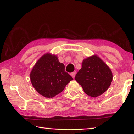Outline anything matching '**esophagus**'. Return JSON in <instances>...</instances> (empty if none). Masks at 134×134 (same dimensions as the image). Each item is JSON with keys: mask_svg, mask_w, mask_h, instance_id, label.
I'll return each instance as SVG.
<instances>
[{"mask_svg": "<svg viewBox=\"0 0 134 134\" xmlns=\"http://www.w3.org/2000/svg\"><path fill=\"white\" fill-rule=\"evenodd\" d=\"M75 75H76V72H75V71H74V72H71V75L72 76V77L73 78H75Z\"/></svg>", "mask_w": 134, "mask_h": 134, "instance_id": "obj_1", "label": "esophagus"}]
</instances>
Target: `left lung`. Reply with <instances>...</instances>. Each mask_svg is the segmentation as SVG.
Wrapping results in <instances>:
<instances>
[{
	"label": "left lung",
	"instance_id": "8db88e82",
	"mask_svg": "<svg viewBox=\"0 0 134 134\" xmlns=\"http://www.w3.org/2000/svg\"><path fill=\"white\" fill-rule=\"evenodd\" d=\"M110 69L97 55L84 59L82 68L75 77L84 92L88 96L96 97L106 92L112 81Z\"/></svg>",
	"mask_w": 134,
	"mask_h": 134
}]
</instances>
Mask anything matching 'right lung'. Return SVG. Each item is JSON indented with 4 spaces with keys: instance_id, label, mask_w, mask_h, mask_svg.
<instances>
[{
    "instance_id": "1",
    "label": "right lung",
    "mask_w": 134,
    "mask_h": 134,
    "mask_svg": "<svg viewBox=\"0 0 134 134\" xmlns=\"http://www.w3.org/2000/svg\"><path fill=\"white\" fill-rule=\"evenodd\" d=\"M30 81L36 90L47 98H52L64 90L73 80L65 71L64 65L56 55L46 53L41 57L33 67Z\"/></svg>"
}]
</instances>
